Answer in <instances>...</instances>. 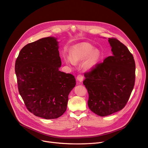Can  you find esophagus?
I'll return each mask as SVG.
<instances>
[{
	"instance_id": "obj_1",
	"label": "esophagus",
	"mask_w": 148,
	"mask_h": 148,
	"mask_svg": "<svg viewBox=\"0 0 148 148\" xmlns=\"http://www.w3.org/2000/svg\"><path fill=\"white\" fill-rule=\"evenodd\" d=\"M77 80L79 82H82L83 81V76L82 75L79 74L77 77Z\"/></svg>"
}]
</instances>
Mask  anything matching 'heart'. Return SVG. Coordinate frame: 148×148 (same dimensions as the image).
Wrapping results in <instances>:
<instances>
[{"instance_id": "1", "label": "heart", "mask_w": 148, "mask_h": 148, "mask_svg": "<svg viewBox=\"0 0 148 148\" xmlns=\"http://www.w3.org/2000/svg\"><path fill=\"white\" fill-rule=\"evenodd\" d=\"M70 56L65 57L66 64L74 65L75 64L84 60V68L86 70L90 71L94 69L101 60L100 52L95 49L94 47L89 43H82L74 45L71 49Z\"/></svg>"}]
</instances>
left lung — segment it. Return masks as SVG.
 Segmentation results:
<instances>
[{"mask_svg":"<svg viewBox=\"0 0 148 148\" xmlns=\"http://www.w3.org/2000/svg\"><path fill=\"white\" fill-rule=\"evenodd\" d=\"M112 55L89 73L83 84L88 93V106L96 115H110L121 110L129 101L135 82L136 65L128 48L116 38H109Z\"/></svg>","mask_w":148,"mask_h":148,"instance_id":"8db88e82","label":"left lung"}]
</instances>
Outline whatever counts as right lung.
Segmentation results:
<instances>
[{"instance_id": "add662e5", "label": "right lung", "mask_w": 148, "mask_h": 148, "mask_svg": "<svg viewBox=\"0 0 148 148\" xmlns=\"http://www.w3.org/2000/svg\"><path fill=\"white\" fill-rule=\"evenodd\" d=\"M58 49L57 38H42L25 45L15 62L19 94L28 111L45 119H57L65 112L76 84L74 75L59 70Z\"/></svg>"}]
</instances>
